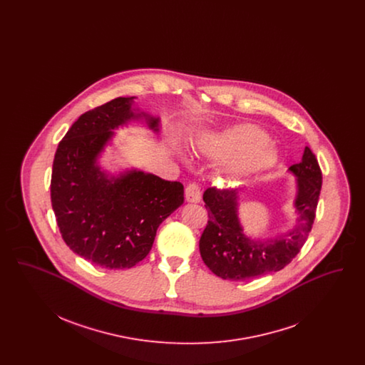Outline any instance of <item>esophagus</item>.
<instances>
[{"label": "esophagus", "mask_w": 365, "mask_h": 365, "mask_svg": "<svg viewBox=\"0 0 365 365\" xmlns=\"http://www.w3.org/2000/svg\"><path fill=\"white\" fill-rule=\"evenodd\" d=\"M185 197H186L187 202H200L201 201V190H200L198 185L190 183L185 190Z\"/></svg>", "instance_id": "obj_1"}]
</instances>
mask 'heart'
<instances>
[{"mask_svg":"<svg viewBox=\"0 0 365 365\" xmlns=\"http://www.w3.org/2000/svg\"><path fill=\"white\" fill-rule=\"evenodd\" d=\"M200 148L212 156L234 157L226 165V174L231 178L267 168L277 160L267 133L253 124L210 133L201 139Z\"/></svg>","mask_w":365,"mask_h":365,"instance_id":"obj_1","label":"heart"}]
</instances>
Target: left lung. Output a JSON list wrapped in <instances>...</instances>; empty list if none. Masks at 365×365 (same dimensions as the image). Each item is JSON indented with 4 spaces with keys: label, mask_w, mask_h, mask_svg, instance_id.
Wrapping results in <instances>:
<instances>
[{
    "label": "left lung",
    "mask_w": 365,
    "mask_h": 365,
    "mask_svg": "<svg viewBox=\"0 0 365 365\" xmlns=\"http://www.w3.org/2000/svg\"><path fill=\"white\" fill-rule=\"evenodd\" d=\"M297 176L294 208L298 225L274 240L245 235L238 219V192L209 187L204 192L208 225L200 240V253L209 269L227 280H249L283 269L299 253L316 216L322 171L305 146L302 160L289 168Z\"/></svg>",
    "instance_id": "8db88e82"
}]
</instances>
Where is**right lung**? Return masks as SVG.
Here are the masks:
<instances>
[{"instance_id": "obj_1", "label": "right lung", "mask_w": 365, "mask_h": 365, "mask_svg": "<svg viewBox=\"0 0 365 365\" xmlns=\"http://www.w3.org/2000/svg\"><path fill=\"white\" fill-rule=\"evenodd\" d=\"M134 97L97 106L71 125L53 160L51 198L61 237L73 253L109 269L131 268L150 252L158 226L183 204V185L143 171L109 176L97 164L113 130L143 116Z\"/></svg>"}]
</instances>
